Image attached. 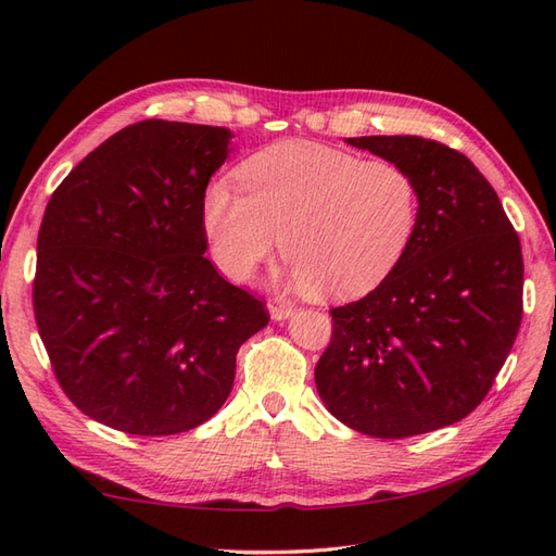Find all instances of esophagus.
<instances>
[{"label":"esophagus","instance_id":"obj_1","mask_svg":"<svg viewBox=\"0 0 556 556\" xmlns=\"http://www.w3.org/2000/svg\"><path fill=\"white\" fill-rule=\"evenodd\" d=\"M268 314L274 320H288L294 314V306L280 304V302H268Z\"/></svg>","mask_w":556,"mask_h":556}]
</instances>
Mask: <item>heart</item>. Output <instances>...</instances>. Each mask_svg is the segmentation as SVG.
<instances>
[{"label":"heart","mask_w":556,"mask_h":556,"mask_svg":"<svg viewBox=\"0 0 556 556\" xmlns=\"http://www.w3.org/2000/svg\"><path fill=\"white\" fill-rule=\"evenodd\" d=\"M245 193L214 179L202 228L226 278L250 282L278 245L292 290L368 292L399 266L419 222L415 176L391 160H363L314 141H282L240 167Z\"/></svg>","instance_id":"1"}]
</instances>
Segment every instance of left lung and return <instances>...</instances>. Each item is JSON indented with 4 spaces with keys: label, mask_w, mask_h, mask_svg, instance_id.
Masks as SVG:
<instances>
[{
    "label": "left lung",
    "mask_w": 556,
    "mask_h": 556,
    "mask_svg": "<svg viewBox=\"0 0 556 556\" xmlns=\"http://www.w3.org/2000/svg\"><path fill=\"white\" fill-rule=\"evenodd\" d=\"M349 146L399 162L419 186V222L399 266L332 308L316 389L342 425L405 439L467 417L489 394L521 325V242L473 162L422 137Z\"/></svg>",
    "instance_id": "obj_1"
}]
</instances>
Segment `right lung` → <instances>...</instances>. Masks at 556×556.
<instances>
[{
  "label": "right lung",
  "mask_w": 556,
  "mask_h": 556,
  "mask_svg": "<svg viewBox=\"0 0 556 556\" xmlns=\"http://www.w3.org/2000/svg\"><path fill=\"white\" fill-rule=\"evenodd\" d=\"M226 127L143 119L53 191L33 304L59 384L97 422L137 437L195 429L222 408L236 354L268 314L205 256L202 193Z\"/></svg>",
  "instance_id": "add662e5"
}]
</instances>
